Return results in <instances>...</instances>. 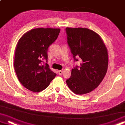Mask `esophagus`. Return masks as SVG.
Returning a JSON list of instances; mask_svg holds the SVG:
<instances>
[{
	"label": "esophagus",
	"mask_w": 125,
	"mask_h": 125,
	"mask_svg": "<svg viewBox=\"0 0 125 125\" xmlns=\"http://www.w3.org/2000/svg\"><path fill=\"white\" fill-rule=\"evenodd\" d=\"M63 71L62 70H59L58 71V73L60 74V75H62V74H63Z\"/></svg>",
	"instance_id": "esophagus-1"
}]
</instances>
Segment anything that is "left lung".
Segmentation results:
<instances>
[{
  "instance_id": "8db88e82",
  "label": "left lung",
  "mask_w": 125,
  "mask_h": 125,
  "mask_svg": "<svg viewBox=\"0 0 125 125\" xmlns=\"http://www.w3.org/2000/svg\"><path fill=\"white\" fill-rule=\"evenodd\" d=\"M67 42L74 61L80 58V67L72 69L66 80L69 88L76 94L90 93L105 77L108 66V51L100 35L86 28L67 27Z\"/></svg>"
}]
</instances>
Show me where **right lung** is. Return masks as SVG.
<instances>
[{
    "mask_svg": "<svg viewBox=\"0 0 125 125\" xmlns=\"http://www.w3.org/2000/svg\"><path fill=\"white\" fill-rule=\"evenodd\" d=\"M60 29L37 28L22 35L15 51L14 67L18 80L26 88L33 92L46 89L57 74L49 65H42V59L47 62V52L50 45L57 39Z\"/></svg>",
    "mask_w": 125,
    "mask_h": 125,
    "instance_id": "obj_1",
    "label": "right lung"
}]
</instances>
